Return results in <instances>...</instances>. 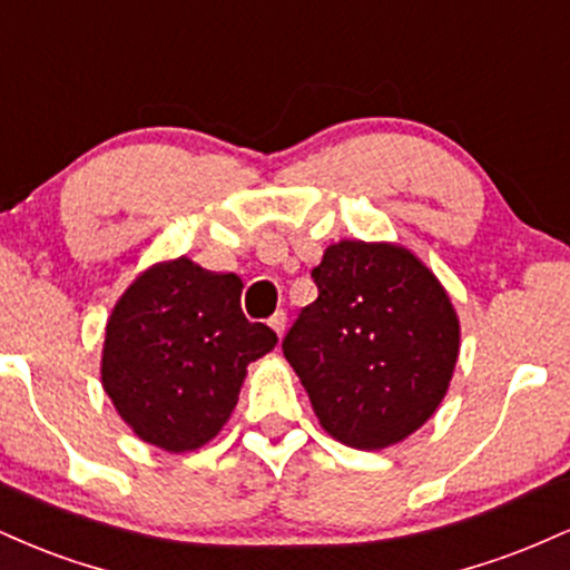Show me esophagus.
<instances>
[{
  "label": "esophagus",
  "instance_id": "1",
  "mask_svg": "<svg viewBox=\"0 0 570 570\" xmlns=\"http://www.w3.org/2000/svg\"><path fill=\"white\" fill-rule=\"evenodd\" d=\"M267 324H271L273 332H276V335L281 337V335H284V330H286V313L276 311L271 318H267Z\"/></svg>",
  "mask_w": 570,
  "mask_h": 570
}]
</instances>
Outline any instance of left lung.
Segmentation results:
<instances>
[{
  "label": "left lung",
  "instance_id": "1",
  "mask_svg": "<svg viewBox=\"0 0 570 570\" xmlns=\"http://www.w3.org/2000/svg\"><path fill=\"white\" fill-rule=\"evenodd\" d=\"M316 303L286 332L284 356L318 423L358 450L402 442L440 407L458 358V316L415 254L340 240L311 273Z\"/></svg>",
  "mask_w": 570,
  "mask_h": 570
}]
</instances>
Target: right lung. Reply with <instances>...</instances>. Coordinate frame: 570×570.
Returning a JSON list of instances; mask_svg holds the SVG:
<instances>
[{
	"mask_svg": "<svg viewBox=\"0 0 570 570\" xmlns=\"http://www.w3.org/2000/svg\"><path fill=\"white\" fill-rule=\"evenodd\" d=\"M240 278L187 257L153 265L107 324L101 383L139 440L187 453L219 434L248 362L278 343L240 311Z\"/></svg>",
	"mask_w": 570,
	"mask_h": 570,
	"instance_id": "add662e5",
	"label": "right lung"
}]
</instances>
